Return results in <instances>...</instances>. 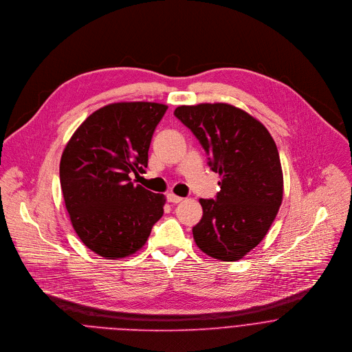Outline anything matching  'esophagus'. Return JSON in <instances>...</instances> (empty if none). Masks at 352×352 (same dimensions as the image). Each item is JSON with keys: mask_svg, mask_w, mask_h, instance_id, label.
Segmentation results:
<instances>
[{"mask_svg": "<svg viewBox=\"0 0 352 352\" xmlns=\"http://www.w3.org/2000/svg\"><path fill=\"white\" fill-rule=\"evenodd\" d=\"M166 199H168V202H170V204H179V202L183 201L182 197H177V195H175L173 192H169V194L166 195Z\"/></svg>", "mask_w": 352, "mask_h": 352, "instance_id": "obj_1", "label": "esophagus"}]
</instances>
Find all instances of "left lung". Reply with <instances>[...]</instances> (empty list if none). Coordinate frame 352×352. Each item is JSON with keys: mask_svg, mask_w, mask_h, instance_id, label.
<instances>
[{"mask_svg": "<svg viewBox=\"0 0 352 352\" xmlns=\"http://www.w3.org/2000/svg\"><path fill=\"white\" fill-rule=\"evenodd\" d=\"M179 118L197 136L209 166L221 176L216 199H199L201 221L192 228L209 256L241 259L267 234L283 201L277 146L262 122L228 104L179 107Z\"/></svg>", "mask_w": 352, "mask_h": 352, "instance_id": "8db88e82", "label": "left lung"}]
</instances>
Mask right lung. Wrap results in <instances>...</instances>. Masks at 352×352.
Returning <instances> with one entry per match:
<instances>
[{"mask_svg": "<svg viewBox=\"0 0 352 352\" xmlns=\"http://www.w3.org/2000/svg\"><path fill=\"white\" fill-rule=\"evenodd\" d=\"M168 107L118 102L86 118L67 143L60 183L72 227L108 259L135 254L162 217L165 197L131 182L144 173L155 126Z\"/></svg>", "mask_w": 352, "mask_h": 352, "instance_id": "1", "label": "right lung"}]
</instances>
